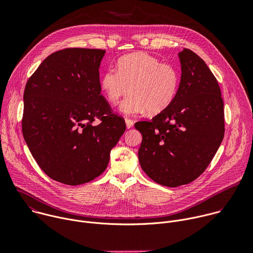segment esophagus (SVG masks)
<instances>
[{
    "label": "esophagus",
    "mask_w": 253,
    "mask_h": 253,
    "mask_svg": "<svg viewBox=\"0 0 253 253\" xmlns=\"http://www.w3.org/2000/svg\"><path fill=\"white\" fill-rule=\"evenodd\" d=\"M125 122H126V126H127L128 129H129V128H132L133 125H134L133 120H131V119H129V118H126V119H125Z\"/></svg>",
    "instance_id": "esophagus-1"
}]
</instances>
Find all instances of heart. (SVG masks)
Returning <instances> with one entry per match:
<instances>
[{
    "instance_id": "obj_1",
    "label": "heart",
    "mask_w": 253,
    "mask_h": 253,
    "mask_svg": "<svg viewBox=\"0 0 253 253\" xmlns=\"http://www.w3.org/2000/svg\"><path fill=\"white\" fill-rule=\"evenodd\" d=\"M179 75L174 66L156 57L136 52L121 57L117 71L110 68L101 76L100 87L108 102L115 105L128 91L120 109L127 115L162 112L174 100Z\"/></svg>"
}]
</instances>
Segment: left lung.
I'll list each match as a JSON object with an SVG mask.
<instances>
[{
	"instance_id": "1",
	"label": "left lung",
	"mask_w": 253,
	"mask_h": 253,
	"mask_svg": "<svg viewBox=\"0 0 253 253\" xmlns=\"http://www.w3.org/2000/svg\"><path fill=\"white\" fill-rule=\"evenodd\" d=\"M181 80L174 100L151 120L139 121L141 168L167 187L192 182L208 167L224 137V104L217 80L193 51L179 53Z\"/></svg>"
}]
</instances>
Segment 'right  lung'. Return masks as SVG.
I'll list each match as a JSON object with an SVG mask.
<instances>
[{
	"mask_svg": "<svg viewBox=\"0 0 253 253\" xmlns=\"http://www.w3.org/2000/svg\"><path fill=\"white\" fill-rule=\"evenodd\" d=\"M104 54L101 49L59 50L25 87L24 139L40 168L63 184L80 185L100 176L126 130L124 118L101 95Z\"/></svg>",
	"mask_w": 253,
	"mask_h": 253,
	"instance_id": "add662e5",
	"label": "right lung"
}]
</instances>
